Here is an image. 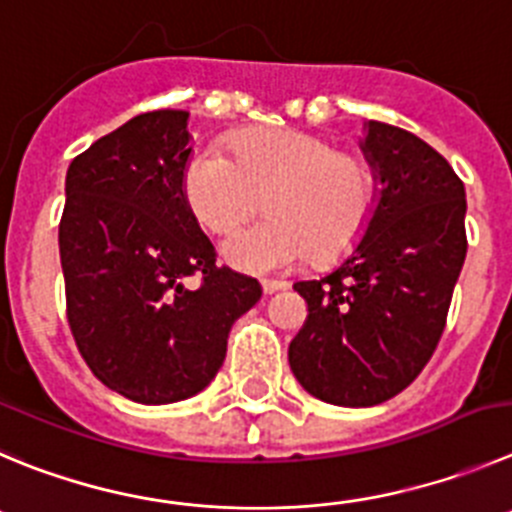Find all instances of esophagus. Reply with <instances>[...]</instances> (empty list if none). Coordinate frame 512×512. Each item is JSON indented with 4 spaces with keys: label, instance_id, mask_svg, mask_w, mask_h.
Here are the masks:
<instances>
[{
    "label": "esophagus",
    "instance_id": "1",
    "mask_svg": "<svg viewBox=\"0 0 512 512\" xmlns=\"http://www.w3.org/2000/svg\"><path fill=\"white\" fill-rule=\"evenodd\" d=\"M288 288V283L285 280H262V293L265 295H272V293H280V290Z\"/></svg>",
    "mask_w": 512,
    "mask_h": 512
}]
</instances>
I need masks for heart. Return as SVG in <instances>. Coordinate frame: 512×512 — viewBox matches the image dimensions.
Masks as SVG:
<instances>
[{
  "mask_svg": "<svg viewBox=\"0 0 512 512\" xmlns=\"http://www.w3.org/2000/svg\"><path fill=\"white\" fill-rule=\"evenodd\" d=\"M222 148L191 151L181 191L209 232H227L265 199L270 217L234 229L224 260L242 272H285L300 262H336L361 242L376 207V174L361 151L321 133L262 128Z\"/></svg>",
  "mask_w": 512,
  "mask_h": 512,
  "instance_id": "obj_1",
  "label": "heart"
}]
</instances>
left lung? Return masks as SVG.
I'll list each match as a JSON object with an SVG mask.
<instances>
[{"instance_id": "obj_1", "label": "left lung", "mask_w": 512, "mask_h": 512, "mask_svg": "<svg viewBox=\"0 0 512 512\" xmlns=\"http://www.w3.org/2000/svg\"><path fill=\"white\" fill-rule=\"evenodd\" d=\"M361 148L381 181L364 240L331 275L293 285L308 318L290 369L336 407H374L417 379L467 252L465 184L442 154L381 121H369Z\"/></svg>"}]
</instances>
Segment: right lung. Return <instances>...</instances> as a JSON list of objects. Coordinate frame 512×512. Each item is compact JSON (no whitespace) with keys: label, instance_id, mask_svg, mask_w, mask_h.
Instances as JSON below:
<instances>
[{"label":"right lung","instance_id":"obj_1","mask_svg":"<svg viewBox=\"0 0 512 512\" xmlns=\"http://www.w3.org/2000/svg\"><path fill=\"white\" fill-rule=\"evenodd\" d=\"M189 141L186 111L141 113L75 156L65 179L70 331L95 379L138 404L202 391L232 323L262 295L255 278L217 265L186 204Z\"/></svg>","mask_w":512,"mask_h":512}]
</instances>
